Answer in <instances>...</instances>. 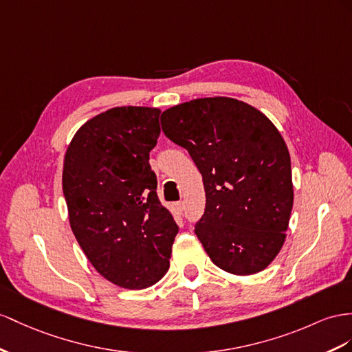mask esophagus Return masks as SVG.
Masks as SVG:
<instances>
[{
  "label": "esophagus",
  "instance_id": "obj_1",
  "mask_svg": "<svg viewBox=\"0 0 352 352\" xmlns=\"http://www.w3.org/2000/svg\"><path fill=\"white\" fill-rule=\"evenodd\" d=\"M174 206H175V211H178V212H183L184 211V202H175L174 204Z\"/></svg>",
  "mask_w": 352,
  "mask_h": 352
}]
</instances>
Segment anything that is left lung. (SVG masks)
I'll use <instances>...</instances> for the list:
<instances>
[{"label":"left lung","instance_id":"1","mask_svg":"<svg viewBox=\"0 0 352 352\" xmlns=\"http://www.w3.org/2000/svg\"><path fill=\"white\" fill-rule=\"evenodd\" d=\"M204 179L195 233L212 263L233 275L266 269L285 241L293 208L290 153L267 117L238 99L199 98L160 116Z\"/></svg>","mask_w":352,"mask_h":352}]
</instances>
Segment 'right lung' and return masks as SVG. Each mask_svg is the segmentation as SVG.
I'll return each instance as SVG.
<instances>
[{"mask_svg":"<svg viewBox=\"0 0 352 352\" xmlns=\"http://www.w3.org/2000/svg\"><path fill=\"white\" fill-rule=\"evenodd\" d=\"M159 116V108L116 107L92 117L71 140L62 170L78 245L105 279L129 290L168 272L178 233L148 164Z\"/></svg>","mask_w":352,"mask_h":352,"instance_id":"right-lung-1","label":"right lung"}]
</instances>
